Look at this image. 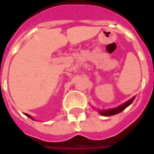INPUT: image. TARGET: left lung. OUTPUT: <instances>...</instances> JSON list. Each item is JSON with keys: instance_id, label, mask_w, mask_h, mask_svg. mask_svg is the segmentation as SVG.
I'll return each instance as SVG.
<instances>
[{"instance_id": "obj_1", "label": "left lung", "mask_w": 154, "mask_h": 154, "mask_svg": "<svg viewBox=\"0 0 154 154\" xmlns=\"http://www.w3.org/2000/svg\"><path fill=\"white\" fill-rule=\"evenodd\" d=\"M135 97H132L131 99H129V100H127L126 102H125L122 105H120L119 106L116 107V108H112V109H107V110H98L99 113L103 116H114V115H116V114H119V112H121L123 110H125V108L130 106L132 102L134 100Z\"/></svg>"}]
</instances>
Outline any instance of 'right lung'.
Returning <instances> with one entry per match:
<instances>
[{"label": "right lung", "mask_w": 154, "mask_h": 154, "mask_svg": "<svg viewBox=\"0 0 154 154\" xmlns=\"http://www.w3.org/2000/svg\"><path fill=\"white\" fill-rule=\"evenodd\" d=\"M25 116H28L29 118H30V119H33V117H32L31 116H29V115H28V114H25ZM34 120H35V119H34Z\"/></svg>", "instance_id": "add662e5"}]
</instances>
